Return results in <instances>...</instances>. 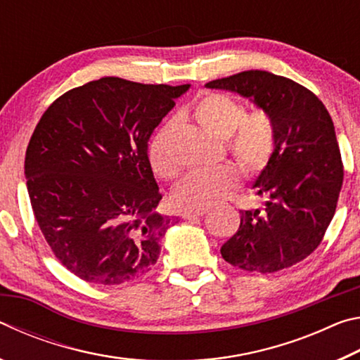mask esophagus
<instances>
[{"mask_svg": "<svg viewBox=\"0 0 360 360\" xmlns=\"http://www.w3.org/2000/svg\"><path fill=\"white\" fill-rule=\"evenodd\" d=\"M208 210H192V211H184L182 212V217L184 219H193V217H200V216H205Z\"/></svg>", "mask_w": 360, "mask_h": 360, "instance_id": "esophagus-1", "label": "esophagus"}]
</instances>
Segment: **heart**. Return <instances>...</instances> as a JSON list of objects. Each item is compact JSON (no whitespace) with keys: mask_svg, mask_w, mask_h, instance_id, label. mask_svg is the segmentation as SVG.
I'll list each match as a JSON object with an SVG mask.
<instances>
[{"mask_svg":"<svg viewBox=\"0 0 360 360\" xmlns=\"http://www.w3.org/2000/svg\"><path fill=\"white\" fill-rule=\"evenodd\" d=\"M193 117L212 136L227 139L230 154L249 173L264 169L276 149V130L266 111L246 114L241 103L224 94H206L193 106ZM173 124L163 125L149 144V162L155 174L173 179L179 163L169 152ZM238 186V173L230 165L198 169L182 179L173 191V203L181 210H205L229 197Z\"/></svg>","mask_w":360,"mask_h":360,"instance_id":"heart-1","label":"heart"}]
</instances>
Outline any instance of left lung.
<instances>
[{"instance_id": "8db88e82", "label": "left lung", "mask_w": 360, "mask_h": 360, "mask_svg": "<svg viewBox=\"0 0 360 360\" xmlns=\"http://www.w3.org/2000/svg\"><path fill=\"white\" fill-rule=\"evenodd\" d=\"M206 87L249 98L276 130L275 154L254 182L264 210L240 211L238 231L221 248L224 260L257 273L298 264L321 245L343 184L330 114L311 90L268 71H243Z\"/></svg>"}]
</instances>
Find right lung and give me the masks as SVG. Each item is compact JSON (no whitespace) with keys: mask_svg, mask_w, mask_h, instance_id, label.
I'll return each instance as SVG.
<instances>
[{"mask_svg":"<svg viewBox=\"0 0 360 360\" xmlns=\"http://www.w3.org/2000/svg\"><path fill=\"white\" fill-rule=\"evenodd\" d=\"M188 87L101 77L42 114L25 155L30 202L52 252L77 278L114 285L155 265L179 219L155 210L162 193L148 143Z\"/></svg>","mask_w":360,"mask_h":360,"instance_id":"right-lung-1","label":"right lung"}]
</instances>
